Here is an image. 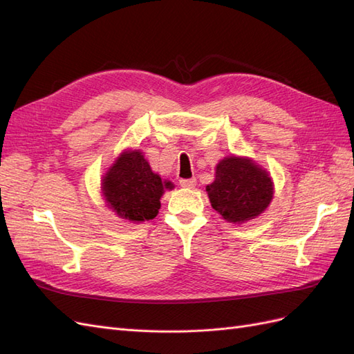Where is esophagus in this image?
Returning <instances> with one entry per match:
<instances>
[{
  "instance_id": "esophagus-1",
  "label": "esophagus",
  "mask_w": 354,
  "mask_h": 354,
  "mask_svg": "<svg viewBox=\"0 0 354 354\" xmlns=\"http://www.w3.org/2000/svg\"><path fill=\"white\" fill-rule=\"evenodd\" d=\"M195 185H196V178H183V180H180V186L181 187L192 189V187H195Z\"/></svg>"
}]
</instances>
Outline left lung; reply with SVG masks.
Returning <instances> with one entry per match:
<instances>
[{
  "instance_id": "1",
  "label": "left lung",
  "mask_w": 354,
  "mask_h": 354,
  "mask_svg": "<svg viewBox=\"0 0 354 354\" xmlns=\"http://www.w3.org/2000/svg\"><path fill=\"white\" fill-rule=\"evenodd\" d=\"M211 207L223 220L242 224L263 214L273 199V180L248 156L230 155L216 165V178L207 186Z\"/></svg>"
}]
</instances>
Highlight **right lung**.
<instances>
[{
    "label": "right lung",
    "mask_w": 354,
    "mask_h": 354,
    "mask_svg": "<svg viewBox=\"0 0 354 354\" xmlns=\"http://www.w3.org/2000/svg\"><path fill=\"white\" fill-rule=\"evenodd\" d=\"M174 189L169 180L153 173L143 152L125 149L102 177V196L118 217L130 223L149 221L158 216L160 198Z\"/></svg>",
    "instance_id": "add662e5"
}]
</instances>
